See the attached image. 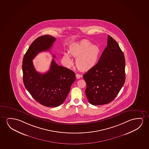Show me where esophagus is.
Instances as JSON below:
<instances>
[{
	"mask_svg": "<svg viewBox=\"0 0 149 149\" xmlns=\"http://www.w3.org/2000/svg\"><path fill=\"white\" fill-rule=\"evenodd\" d=\"M81 76H82L80 75V74H76V78H78V79L80 78L81 77Z\"/></svg>",
	"mask_w": 149,
	"mask_h": 149,
	"instance_id": "1",
	"label": "esophagus"
}]
</instances>
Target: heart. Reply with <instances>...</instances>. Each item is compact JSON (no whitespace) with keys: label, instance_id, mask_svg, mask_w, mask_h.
I'll return each instance as SVG.
<instances>
[{"label":"heart","instance_id":"1","mask_svg":"<svg viewBox=\"0 0 149 149\" xmlns=\"http://www.w3.org/2000/svg\"><path fill=\"white\" fill-rule=\"evenodd\" d=\"M100 52L98 46L92 45L86 39L74 44L70 49V55L76 58V67L82 71H88L96 64ZM64 58L68 64L71 65L72 61L69 54L65 53Z\"/></svg>","mask_w":149,"mask_h":149}]
</instances>
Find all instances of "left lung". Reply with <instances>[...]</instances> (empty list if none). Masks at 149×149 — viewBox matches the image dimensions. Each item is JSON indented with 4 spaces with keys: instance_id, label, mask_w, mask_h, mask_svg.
Returning a JSON list of instances; mask_svg holds the SVG:
<instances>
[{
    "instance_id": "obj_1",
    "label": "left lung",
    "mask_w": 149,
    "mask_h": 149,
    "mask_svg": "<svg viewBox=\"0 0 149 149\" xmlns=\"http://www.w3.org/2000/svg\"><path fill=\"white\" fill-rule=\"evenodd\" d=\"M125 65L123 52L108 35L107 45L97 64L83 75L90 104L103 105L114 100L125 82Z\"/></svg>"
}]
</instances>
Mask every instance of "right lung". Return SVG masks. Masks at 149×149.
I'll list each match as a JSON object with an SVG mask.
<instances>
[{"label":"right lung","mask_w":149,"mask_h":149,"mask_svg":"<svg viewBox=\"0 0 149 149\" xmlns=\"http://www.w3.org/2000/svg\"><path fill=\"white\" fill-rule=\"evenodd\" d=\"M55 40V37L49 35L38 37L29 47L22 65L26 89L35 100L48 107H56L63 104L76 80L73 71L58 65L54 59L45 73H40L35 69L33 59L40 52L50 50Z\"/></svg>","instance_id":"right-lung-1"}]
</instances>
